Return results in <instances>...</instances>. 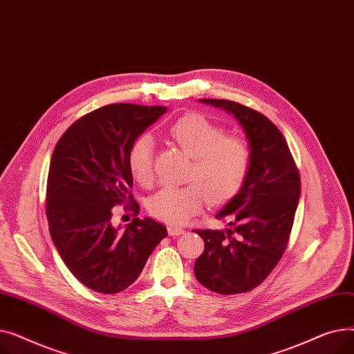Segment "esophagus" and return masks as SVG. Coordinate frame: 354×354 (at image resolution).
I'll list each match as a JSON object with an SVG mask.
<instances>
[{
	"label": "esophagus",
	"instance_id": "1",
	"mask_svg": "<svg viewBox=\"0 0 354 354\" xmlns=\"http://www.w3.org/2000/svg\"><path fill=\"white\" fill-rule=\"evenodd\" d=\"M167 232H169L171 236H179V235H182L185 231H183L182 228H178V227H169V228H167Z\"/></svg>",
	"mask_w": 354,
	"mask_h": 354
}]
</instances>
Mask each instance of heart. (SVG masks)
<instances>
[{"label":"heart","instance_id":"heart-1","mask_svg":"<svg viewBox=\"0 0 354 354\" xmlns=\"http://www.w3.org/2000/svg\"><path fill=\"white\" fill-rule=\"evenodd\" d=\"M171 140L192 158L188 187H166L147 202L149 212L171 225L185 224L207 203L230 199L243 185L250 167V149L244 140L225 136V130L202 115H187L169 129ZM129 171L142 187L153 182V140L142 135L130 145Z\"/></svg>","mask_w":354,"mask_h":354}]
</instances>
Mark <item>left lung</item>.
<instances>
[{
    "label": "left lung",
    "mask_w": 354,
    "mask_h": 354,
    "mask_svg": "<svg viewBox=\"0 0 354 354\" xmlns=\"http://www.w3.org/2000/svg\"><path fill=\"white\" fill-rule=\"evenodd\" d=\"M225 110L243 129L250 167L238 192L215 216L225 231H195L205 250L195 261L196 280L219 294H239L261 284L287 247L301 185L288 145L278 127L247 106L199 99Z\"/></svg>",
    "instance_id": "8db88e82"
}]
</instances>
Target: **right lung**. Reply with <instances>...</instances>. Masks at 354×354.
I'll return each instance as SVG.
<instances>
[{"instance_id": "right-lung-1", "label": "right lung", "mask_w": 354, "mask_h": 354, "mask_svg": "<svg viewBox=\"0 0 354 354\" xmlns=\"http://www.w3.org/2000/svg\"><path fill=\"white\" fill-rule=\"evenodd\" d=\"M166 111L165 106H103L74 122L54 147L46 203L50 235L67 268L90 290H126L167 235L147 216L124 230L110 221L115 205L133 199L130 145ZM133 211H140L136 202Z\"/></svg>"}]
</instances>
